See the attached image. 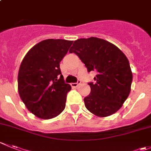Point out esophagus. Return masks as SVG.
Segmentation results:
<instances>
[{
    "label": "esophagus",
    "instance_id": "1",
    "mask_svg": "<svg viewBox=\"0 0 151 151\" xmlns=\"http://www.w3.org/2000/svg\"><path fill=\"white\" fill-rule=\"evenodd\" d=\"M80 83H81V81H80V80H78V81L77 82V83H71V87H73V88H77V86H79V85L80 84Z\"/></svg>",
    "mask_w": 151,
    "mask_h": 151
}]
</instances>
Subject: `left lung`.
Returning <instances> with one entry per match:
<instances>
[{
	"label": "left lung",
	"instance_id": "1",
	"mask_svg": "<svg viewBox=\"0 0 151 151\" xmlns=\"http://www.w3.org/2000/svg\"><path fill=\"white\" fill-rule=\"evenodd\" d=\"M69 52L80 58L88 72H96V83H88L91 93L84 98L86 108L100 117L114 114L131 91L133 75L125 54L110 42L93 37L75 40Z\"/></svg>",
	"mask_w": 151,
	"mask_h": 151
}]
</instances>
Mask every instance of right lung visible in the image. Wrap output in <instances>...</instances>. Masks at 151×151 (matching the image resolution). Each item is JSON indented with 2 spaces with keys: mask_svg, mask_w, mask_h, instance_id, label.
Wrapping results in <instances>:
<instances>
[{
  "mask_svg": "<svg viewBox=\"0 0 151 151\" xmlns=\"http://www.w3.org/2000/svg\"><path fill=\"white\" fill-rule=\"evenodd\" d=\"M73 41L48 39L32 48L19 68L17 83L20 99L30 112L49 119L65 109L67 93L71 91L60 68V63Z\"/></svg>",
  "mask_w": 151,
  "mask_h": 151,
  "instance_id": "obj_1",
  "label": "right lung"
}]
</instances>
